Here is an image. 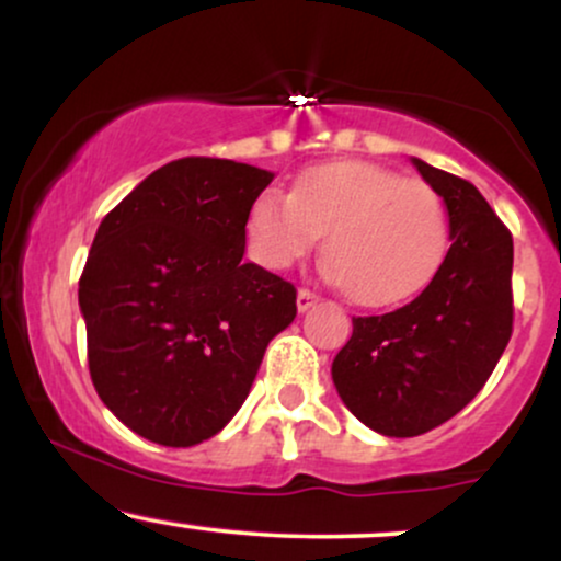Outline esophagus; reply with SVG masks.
<instances>
[{"label":"esophagus","mask_w":561,"mask_h":561,"mask_svg":"<svg viewBox=\"0 0 561 561\" xmlns=\"http://www.w3.org/2000/svg\"><path fill=\"white\" fill-rule=\"evenodd\" d=\"M317 300H319V295L313 293V289H308V287L298 289V311H308V308H311Z\"/></svg>","instance_id":"esophagus-1"}]
</instances>
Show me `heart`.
Listing matches in <instances>:
<instances>
[{"label": "heart", "mask_w": 561, "mask_h": 561, "mask_svg": "<svg viewBox=\"0 0 561 561\" xmlns=\"http://www.w3.org/2000/svg\"><path fill=\"white\" fill-rule=\"evenodd\" d=\"M324 237V272L362 306H392L433 279L448 250L443 197L422 179L364 160L302 171L293 192L255 197L244 221L261 266L287 268Z\"/></svg>", "instance_id": "heart-1"}]
</instances>
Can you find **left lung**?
<instances>
[{"label":"left lung","mask_w":561,"mask_h":561,"mask_svg":"<svg viewBox=\"0 0 561 561\" xmlns=\"http://www.w3.org/2000/svg\"><path fill=\"white\" fill-rule=\"evenodd\" d=\"M414 165L446 203V261L403 308L353 317L332 362L353 416L390 437L422 435L459 414L493 375L514 324L512 231L467 179L420 158Z\"/></svg>","instance_id":"1"}]
</instances>
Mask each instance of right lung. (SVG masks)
<instances>
[{
    "label": "right lung",
    "instance_id": "add662e5",
    "mask_svg": "<svg viewBox=\"0 0 561 561\" xmlns=\"http://www.w3.org/2000/svg\"><path fill=\"white\" fill-rule=\"evenodd\" d=\"M274 173L179 158L102 218L79 279L96 396L128 430L186 448L240 411L295 287L242 261L244 221Z\"/></svg>",
    "mask_w": 561,
    "mask_h": 561
}]
</instances>
